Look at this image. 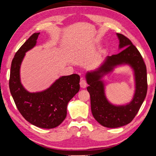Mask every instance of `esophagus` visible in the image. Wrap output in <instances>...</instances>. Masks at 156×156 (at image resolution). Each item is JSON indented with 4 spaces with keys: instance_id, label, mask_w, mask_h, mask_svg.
<instances>
[{
    "instance_id": "34e87169",
    "label": "esophagus",
    "mask_w": 156,
    "mask_h": 156,
    "mask_svg": "<svg viewBox=\"0 0 156 156\" xmlns=\"http://www.w3.org/2000/svg\"><path fill=\"white\" fill-rule=\"evenodd\" d=\"M80 87L82 88H85L86 87H87V82H86L84 79L81 78L80 82Z\"/></svg>"
}]
</instances>
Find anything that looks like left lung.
<instances>
[{
	"label": "left lung",
	"instance_id": "8db88e82",
	"mask_svg": "<svg viewBox=\"0 0 156 156\" xmlns=\"http://www.w3.org/2000/svg\"><path fill=\"white\" fill-rule=\"evenodd\" d=\"M119 39V54L108 56L97 70L86 74L90 96L91 111L94 118L101 125L117 128L129 124L137 115L146 97L147 90V69L138 49L125 35L117 34ZM129 64L134 71L136 92L132 101L127 105L115 106L105 97L104 85L101 78L118 65Z\"/></svg>",
	"mask_w": 156,
	"mask_h": 156
}]
</instances>
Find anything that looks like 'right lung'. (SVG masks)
<instances>
[{
  "label": "right lung",
  "instance_id": "obj_1",
  "mask_svg": "<svg viewBox=\"0 0 156 156\" xmlns=\"http://www.w3.org/2000/svg\"><path fill=\"white\" fill-rule=\"evenodd\" d=\"M40 33H35L16 52L11 63L9 88L20 113L36 127L52 129L64 121L69 101L80 90V76H64L49 88L39 92L26 90L20 80V67L25 52L36 45Z\"/></svg>",
  "mask_w": 156,
  "mask_h": 156
}]
</instances>
